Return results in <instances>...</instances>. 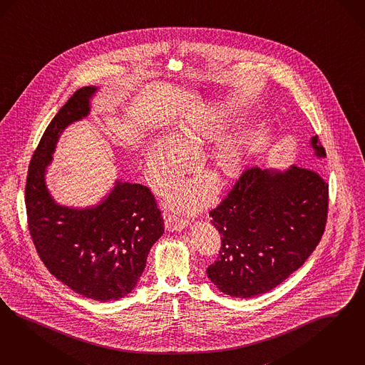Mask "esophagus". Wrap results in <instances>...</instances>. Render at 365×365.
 Wrapping results in <instances>:
<instances>
[{
  "mask_svg": "<svg viewBox=\"0 0 365 365\" xmlns=\"http://www.w3.org/2000/svg\"><path fill=\"white\" fill-rule=\"evenodd\" d=\"M187 226L188 222L178 216L169 215L165 219V229L168 231H182Z\"/></svg>",
  "mask_w": 365,
  "mask_h": 365,
  "instance_id": "1",
  "label": "esophagus"
}]
</instances>
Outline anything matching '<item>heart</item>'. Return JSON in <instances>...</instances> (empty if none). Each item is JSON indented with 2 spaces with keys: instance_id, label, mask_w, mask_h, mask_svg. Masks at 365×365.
<instances>
[{
  "instance_id": "b5f03b06",
  "label": "heart",
  "mask_w": 365,
  "mask_h": 365,
  "mask_svg": "<svg viewBox=\"0 0 365 365\" xmlns=\"http://www.w3.org/2000/svg\"><path fill=\"white\" fill-rule=\"evenodd\" d=\"M226 115L217 107L197 109L180 123L176 135L158 136L145 158V173L155 190H165L175 184L188 169L184 153L196 154L216 140L225 130ZM245 142L241 135L223 136L202 155L200 169L215 188H222L242 175ZM204 180H193L172 192L173 205L190 211L205 202Z\"/></svg>"
}]
</instances>
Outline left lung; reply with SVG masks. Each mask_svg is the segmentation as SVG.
<instances>
[{"label": "left lung", "instance_id": "obj_1", "mask_svg": "<svg viewBox=\"0 0 365 365\" xmlns=\"http://www.w3.org/2000/svg\"><path fill=\"white\" fill-rule=\"evenodd\" d=\"M318 160L326 158L318 136H311ZM329 185L318 170L252 168L229 196L210 212L222 235L219 257L208 279L230 297H257L299 269L321 241L326 226Z\"/></svg>", "mask_w": 365, "mask_h": 365}]
</instances>
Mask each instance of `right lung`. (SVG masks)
I'll list each match as a JSON object with an SVG mask.
<instances>
[{
	"label": "right lung",
	"instance_id": "right-lung-1",
	"mask_svg": "<svg viewBox=\"0 0 365 365\" xmlns=\"http://www.w3.org/2000/svg\"><path fill=\"white\" fill-rule=\"evenodd\" d=\"M98 88L78 89L41 136L28 169V227L51 274L83 297L98 302L127 297L140 279L150 249L163 234L161 212L149 188L116 180L108 193L88 207L55 202L47 168L62 133L91 113Z\"/></svg>",
	"mask_w": 365,
	"mask_h": 365
}]
</instances>
